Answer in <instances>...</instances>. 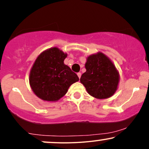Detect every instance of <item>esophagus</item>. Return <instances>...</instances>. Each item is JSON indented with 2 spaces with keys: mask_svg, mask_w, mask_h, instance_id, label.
Masks as SVG:
<instances>
[{
  "mask_svg": "<svg viewBox=\"0 0 149 149\" xmlns=\"http://www.w3.org/2000/svg\"><path fill=\"white\" fill-rule=\"evenodd\" d=\"M77 75H78V78H80V77H81V73H77Z\"/></svg>",
  "mask_w": 149,
  "mask_h": 149,
  "instance_id": "obj_1",
  "label": "esophagus"
}]
</instances>
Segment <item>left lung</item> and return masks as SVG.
I'll use <instances>...</instances> for the list:
<instances>
[{
	"label": "left lung",
	"mask_w": 149,
	"mask_h": 149,
	"mask_svg": "<svg viewBox=\"0 0 149 149\" xmlns=\"http://www.w3.org/2000/svg\"><path fill=\"white\" fill-rule=\"evenodd\" d=\"M85 69L86 71L81 76L80 83L91 96L107 99L115 93L119 82L118 72L105 54L99 52L89 56Z\"/></svg>",
	"instance_id": "obj_1"
}]
</instances>
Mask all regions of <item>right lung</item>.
<instances>
[{
  "mask_svg": "<svg viewBox=\"0 0 149 149\" xmlns=\"http://www.w3.org/2000/svg\"><path fill=\"white\" fill-rule=\"evenodd\" d=\"M67 54L57 47L44 51L38 57L30 72L32 90L42 100L54 102L64 96L70 85L79 80L64 61Z\"/></svg>",
  "mask_w": 149,
  "mask_h": 149,
  "instance_id": "add662e5",
  "label": "right lung"
}]
</instances>
